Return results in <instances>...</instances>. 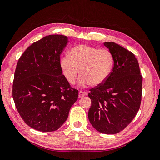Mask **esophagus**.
I'll use <instances>...</instances> for the list:
<instances>
[{
	"mask_svg": "<svg viewBox=\"0 0 160 160\" xmlns=\"http://www.w3.org/2000/svg\"><path fill=\"white\" fill-rule=\"evenodd\" d=\"M85 95H86V92H82V91H80V92H79V95H78L79 98H82V97H84Z\"/></svg>",
	"mask_w": 160,
	"mask_h": 160,
	"instance_id": "1",
	"label": "esophagus"
}]
</instances>
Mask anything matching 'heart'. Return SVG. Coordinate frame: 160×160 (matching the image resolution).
Returning <instances> with one entry per match:
<instances>
[{
	"instance_id": "1",
	"label": "heart",
	"mask_w": 160,
	"mask_h": 160,
	"mask_svg": "<svg viewBox=\"0 0 160 160\" xmlns=\"http://www.w3.org/2000/svg\"><path fill=\"white\" fill-rule=\"evenodd\" d=\"M113 65L114 58L110 50L85 44L73 47L68 55L60 59L62 72L70 84H74L80 70L81 86L103 84L109 77Z\"/></svg>"
}]
</instances>
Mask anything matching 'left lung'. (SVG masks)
I'll list each match as a JSON object with an SVG mask.
<instances>
[{
  "label": "left lung",
  "instance_id": "8db88e82",
  "mask_svg": "<svg viewBox=\"0 0 160 160\" xmlns=\"http://www.w3.org/2000/svg\"><path fill=\"white\" fill-rule=\"evenodd\" d=\"M104 45L113 55L114 67L103 84L89 89L92 104L88 118L101 133L116 134L128 126L139 110L142 76L131 52L112 42Z\"/></svg>",
  "mask_w": 160,
  "mask_h": 160
}]
</instances>
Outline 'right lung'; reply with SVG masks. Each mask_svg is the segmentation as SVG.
Listing matches in <instances>:
<instances>
[{
	"label": "right lung",
	"instance_id": "obj_1",
	"mask_svg": "<svg viewBox=\"0 0 160 160\" xmlns=\"http://www.w3.org/2000/svg\"><path fill=\"white\" fill-rule=\"evenodd\" d=\"M67 42L64 35L46 36L27 48L18 60L12 97L20 116L34 129H58L78 98V90L71 87L60 66Z\"/></svg>",
	"mask_w": 160,
	"mask_h": 160
}]
</instances>
